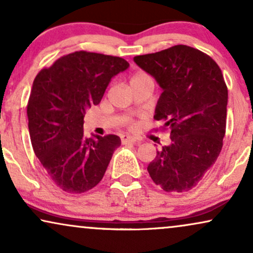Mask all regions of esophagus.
I'll list each match as a JSON object with an SVG mask.
<instances>
[{
  "label": "esophagus",
  "instance_id": "1",
  "mask_svg": "<svg viewBox=\"0 0 253 253\" xmlns=\"http://www.w3.org/2000/svg\"><path fill=\"white\" fill-rule=\"evenodd\" d=\"M121 142L126 143V142H139V139L135 136H130V135H121Z\"/></svg>",
  "mask_w": 253,
  "mask_h": 253
}]
</instances>
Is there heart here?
I'll return each mask as SVG.
<instances>
[{
    "label": "heart",
    "mask_w": 253,
    "mask_h": 253,
    "mask_svg": "<svg viewBox=\"0 0 253 253\" xmlns=\"http://www.w3.org/2000/svg\"><path fill=\"white\" fill-rule=\"evenodd\" d=\"M145 79H152V78H150V77L145 72H137V73H134L132 76V78H130V83L145 81Z\"/></svg>",
    "instance_id": "heart-1"
}]
</instances>
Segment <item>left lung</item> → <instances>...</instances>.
Listing matches in <instances>:
<instances>
[{
	"label": "left lung",
	"instance_id": "8db88e82",
	"mask_svg": "<svg viewBox=\"0 0 253 253\" xmlns=\"http://www.w3.org/2000/svg\"><path fill=\"white\" fill-rule=\"evenodd\" d=\"M140 68L164 92L154 119L170 132L171 145L156 152L147 167L165 191H188L215 164L225 135L228 87L211 57L188 45L135 56Z\"/></svg>",
	"mask_w": 253,
	"mask_h": 253
}]
</instances>
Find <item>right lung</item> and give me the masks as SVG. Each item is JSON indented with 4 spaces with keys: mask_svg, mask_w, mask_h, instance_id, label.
Masks as SVG:
<instances>
[{
    "mask_svg": "<svg viewBox=\"0 0 253 253\" xmlns=\"http://www.w3.org/2000/svg\"><path fill=\"white\" fill-rule=\"evenodd\" d=\"M129 66L120 57L76 51L35 78L27 105L34 152L57 187L83 194L103 178L120 137L84 139L86 111L98 105L112 77Z\"/></svg>",
    "mask_w": 253,
    "mask_h": 253,
    "instance_id": "add662e5",
    "label": "right lung"
}]
</instances>
